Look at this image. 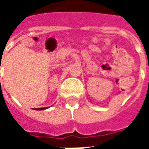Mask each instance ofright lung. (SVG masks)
I'll return each mask as SVG.
<instances>
[{
	"label": "right lung",
	"mask_w": 149,
	"mask_h": 149,
	"mask_svg": "<svg viewBox=\"0 0 149 149\" xmlns=\"http://www.w3.org/2000/svg\"><path fill=\"white\" fill-rule=\"evenodd\" d=\"M49 107H45V108H39V109H36V110H45L49 109Z\"/></svg>",
	"instance_id": "add662e5"
}]
</instances>
